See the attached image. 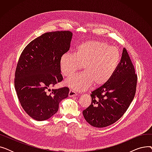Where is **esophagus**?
<instances>
[{"mask_svg": "<svg viewBox=\"0 0 152 152\" xmlns=\"http://www.w3.org/2000/svg\"><path fill=\"white\" fill-rule=\"evenodd\" d=\"M77 95V94L72 90H69V94H68V96L69 97H75Z\"/></svg>", "mask_w": 152, "mask_h": 152, "instance_id": "34e87169", "label": "esophagus"}]
</instances>
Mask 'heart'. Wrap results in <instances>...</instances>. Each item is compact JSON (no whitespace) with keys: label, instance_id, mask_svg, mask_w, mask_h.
I'll list each match as a JSON object with an SVG mask.
<instances>
[{"label":"heart","instance_id":"1","mask_svg":"<svg viewBox=\"0 0 152 152\" xmlns=\"http://www.w3.org/2000/svg\"><path fill=\"white\" fill-rule=\"evenodd\" d=\"M121 60L117 47L106 42L89 41L79 45L74 53H66L60 59L62 73L69 76L79 71L83 65L84 73L66 79L65 84L76 91L88 89L105 84L113 76Z\"/></svg>","mask_w":152,"mask_h":152}]
</instances>
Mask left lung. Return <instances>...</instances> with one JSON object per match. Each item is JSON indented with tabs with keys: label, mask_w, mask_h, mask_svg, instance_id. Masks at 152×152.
<instances>
[{
	"label": "left lung",
	"mask_w": 152,
	"mask_h": 152,
	"mask_svg": "<svg viewBox=\"0 0 152 152\" xmlns=\"http://www.w3.org/2000/svg\"><path fill=\"white\" fill-rule=\"evenodd\" d=\"M137 75L126 49L115 73L110 80L91 93V105L83 111L86 121L96 127L116 122L131 103L136 91Z\"/></svg>",
	"instance_id": "8db88e82"
}]
</instances>
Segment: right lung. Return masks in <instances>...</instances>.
Returning a JSON list of instances; mask_svg holds the SVG:
<instances>
[{"mask_svg": "<svg viewBox=\"0 0 152 152\" xmlns=\"http://www.w3.org/2000/svg\"><path fill=\"white\" fill-rule=\"evenodd\" d=\"M70 31L46 33L23 50L15 71V87L21 105L36 121H45L57 112L60 102L68 97V87L53 89L63 80L60 59L70 48ZM51 91L47 94L46 91Z\"/></svg>", "mask_w": 152, "mask_h": 152, "instance_id": "obj_1", "label": "right lung"}]
</instances>
